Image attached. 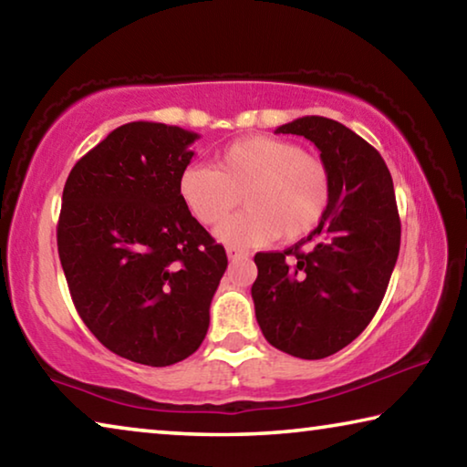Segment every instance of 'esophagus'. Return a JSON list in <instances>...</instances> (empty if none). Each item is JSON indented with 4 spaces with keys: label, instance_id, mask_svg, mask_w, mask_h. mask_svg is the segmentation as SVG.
Listing matches in <instances>:
<instances>
[{
    "label": "esophagus",
    "instance_id": "esophagus-1",
    "mask_svg": "<svg viewBox=\"0 0 467 467\" xmlns=\"http://www.w3.org/2000/svg\"><path fill=\"white\" fill-rule=\"evenodd\" d=\"M226 255H228V259H243V257H247L249 253L244 251V249H239V247H226Z\"/></svg>",
    "mask_w": 467,
    "mask_h": 467
}]
</instances>
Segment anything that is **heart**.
Wrapping results in <instances>:
<instances>
[{"label":"heart","instance_id":"b5f03b06","mask_svg":"<svg viewBox=\"0 0 467 467\" xmlns=\"http://www.w3.org/2000/svg\"><path fill=\"white\" fill-rule=\"evenodd\" d=\"M247 210L218 228L216 236L234 247L280 236L296 241L326 216L331 175L319 156L286 140L249 136L228 144L212 167H187L179 177V197L195 220L220 224L239 205Z\"/></svg>","mask_w":467,"mask_h":467}]
</instances>
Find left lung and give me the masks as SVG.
<instances>
[{
	"label": "left lung",
	"mask_w": 467,
	"mask_h": 467,
	"mask_svg": "<svg viewBox=\"0 0 467 467\" xmlns=\"http://www.w3.org/2000/svg\"><path fill=\"white\" fill-rule=\"evenodd\" d=\"M275 133L317 146L331 200L306 239L282 253H257L251 296L267 342L317 360L342 350L375 317L398 262V203L381 154L346 125L306 115Z\"/></svg>",
	"instance_id": "1"
}]
</instances>
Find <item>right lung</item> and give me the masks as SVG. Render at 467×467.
Returning a JSON list of instances; mask_svg holds the SVG:
<instances>
[{"mask_svg": "<svg viewBox=\"0 0 467 467\" xmlns=\"http://www.w3.org/2000/svg\"><path fill=\"white\" fill-rule=\"evenodd\" d=\"M200 138L131 121L76 162L63 187L57 249L69 295L110 352L169 367L200 348L228 259L179 197Z\"/></svg>", "mask_w": 467, "mask_h": 467, "instance_id": "obj_1", "label": "right lung"}]
</instances>
